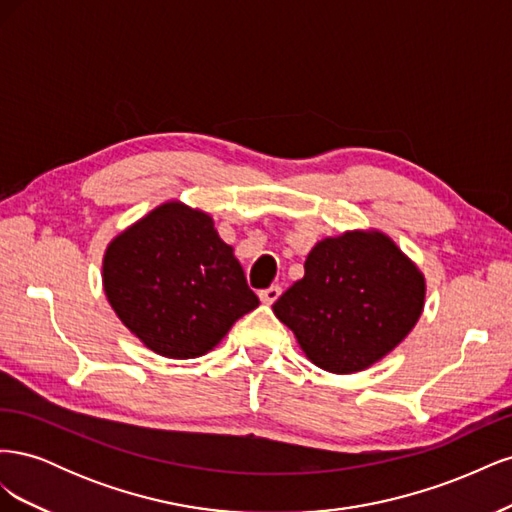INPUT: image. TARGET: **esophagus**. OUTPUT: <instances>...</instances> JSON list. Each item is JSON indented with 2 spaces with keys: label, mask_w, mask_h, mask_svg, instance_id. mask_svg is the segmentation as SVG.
Listing matches in <instances>:
<instances>
[{
  "label": "esophagus",
  "mask_w": 512,
  "mask_h": 512,
  "mask_svg": "<svg viewBox=\"0 0 512 512\" xmlns=\"http://www.w3.org/2000/svg\"><path fill=\"white\" fill-rule=\"evenodd\" d=\"M280 294H282V288H280V286H269V288H265V290H260V301L271 305V303H275L277 299H280Z\"/></svg>",
  "instance_id": "obj_1"
}]
</instances>
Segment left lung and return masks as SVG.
<instances>
[{
	"mask_svg": "<svg viewBox=\"0 0 512 512\" xmlns=\"http://www.w3.org/2000/svg\"><path fill=\"white\" fill-rule=\"evenodd\" d=\"M425 277L380 230H348L307 254L303 280L273 303L305 356L354 374L404 342L423 314Z\"/></svg>",
	"mask_w": 512,
	"mask_h": 512,
	"instance_id": "left-lung-1",
	"label": "left lung"
}]
</instances>
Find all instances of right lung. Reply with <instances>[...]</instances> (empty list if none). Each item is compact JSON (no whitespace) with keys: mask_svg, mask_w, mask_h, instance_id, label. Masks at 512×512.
<instances>
[{"mask_svg":"<svg viewBox=\"0 0 512 512\" xmlns=\"http://www.w3.org/2000/svg\"><path fill=\"white\" fill-rule=\"evenodd\" d=\"M102 284L130 333L166 359L207 354L260 303L211 215L179 200L108 243Z\"/></svg>","mask_w":512,"mask_h":512,"instance_id":"add662e5","label":"right lung"}]
</instances>
